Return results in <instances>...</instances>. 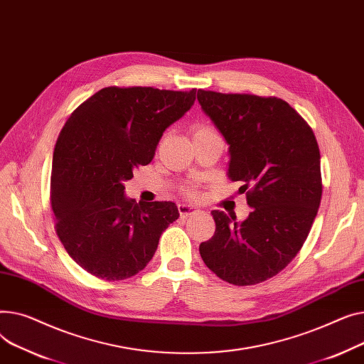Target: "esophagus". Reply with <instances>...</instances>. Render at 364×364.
I'll return each instance as SVG.
<instances>
[{"mask_svg":"<svg viewBox=\"0 0 364 364\" xmlns=\"http://www.w3.org/2000/svg\"><path fill=\"white\" fill-rule=\"evenodd\" d=\"M178 210H179V215L182 218H189L192 215H197V213H200V208L196 207V205H189V204H179L178 205Z\"/></svg>","mask_w":364,"mask_h":364,"instance_id":"esophagus-1","label":"esophagus"}]
</instances>
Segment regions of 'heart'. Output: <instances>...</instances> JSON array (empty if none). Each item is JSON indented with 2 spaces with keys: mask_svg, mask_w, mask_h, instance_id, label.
<instances>
[{
  "mask_svg": "<svg viewBox=\"0 0 364 364\" xmlns=\"http://www.w3.org/2000/svg\"><path fill=\"white\" fill-rule=\"evenodd\" d=\"M213 131L210 129V127H205V126H201V127H198L197 129V132H196V135H201V134H211Z\"/></svg>",
  "mask_w": 364,
  "mask_h": 364,
  "instance_id": "b5f03b06",
  "label": "heart"
}]
</instances>
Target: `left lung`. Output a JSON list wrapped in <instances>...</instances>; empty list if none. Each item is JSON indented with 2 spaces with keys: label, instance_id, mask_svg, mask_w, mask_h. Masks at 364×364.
Wrapping results in <instances>:
<instances>
[{
  "label": "left lung",
  "instance_id": "left-lung-1",
  "mask_svg": "<svg viewBox=\"0 0 364 364\" xmlns=\"http://www.w3.org/2000/svg\"><path fill=\"white\" fill-rule=\"evenodd\" d=\"M201 110L229 145L228 176L241 182L248 218L213 210L216 232L201 242L205 266L238 287L260 284L301 250L322 198L320 153L310 126L274 97L198 90Z\"/></svg>",
  "mask_w": 364,
  "mask_h": 364
}]
</instances>
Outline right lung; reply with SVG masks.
I'll return each instance as SVG.
<instances>
[{
  "mask_svg": "<svg viewBox=\"0 0 364 364\" xmlns=\"http://www.w3.org/2000/svg\"><path fill=\"white\" fill-rule=\"evenodd\" d=\"M196 94L102 88L64 124L53 156L51 207L61 244L88 273L105 281L139 273L179 218L172 201L138 204L124 182L153 160L163 132L194 105Z\"/></svg>",
  "mask_w": 364,
  "mask_h": 364,
  "instance_id": "1",
  "label": "right lung"
}]
</instances>
